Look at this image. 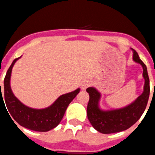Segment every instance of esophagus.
<instances>
[{"instance_id": "34e87169", "label": "esophagus", "mask_w": 155, "mask_h": 155, "mask_svg": "<svg viewBox=\"0 0 155 155\" xmlns=\"http://www.w3.org/2000/svg\"><path fill=\"white\" fill-rule=\"evenodd\" d=\"M92 82L90 80V79H85V80L83 81V83L81 84V87L83 90H86V88H88L89 86L91 85Z\"/></svg>"}]
</instances>
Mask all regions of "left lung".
<instances>
[{
    "label": "left lung",
    "mask_w": 155,
    "mask_h": 155,
    "mask_svg": "<svg viewBox=\"0 0 155 155\" xmlns=\"http://www.w3.org/2000/svg\"><path fill=\"white\" fill-rule=\"evenodd\" d=\"M133 51V60L141 65L144 79L143 91L133 103L123 108L103 110L99 107L101 94L94 87H89L86 92L90 95L87 105V117L92 126L102 134H113L124 131L134 125L145 110L150 95V82L147 67L135 50Z\"/></svg>",
    "instance_id": "1"
}]
</instances>
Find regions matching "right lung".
I'll use <instances>...</instances> for the list:
<instances>
[{
  "label": "right lung",
  "mask_w": 155,
  "mask_h": 155,
  "mask_svg": "<svg viewBox=\"0 0 155 155\" xmlns=\"http://www.w3.org/2000/svg\"><path fill=\"white\" fill-rule=\"evenodd\" d=\"M20 58L21 57L15 58L7 72L4 80L5 93L3 97L1 89V103H4L3 97L5 96V104L8 110L14 120L21 126L35 131H48L58 126L61 122L68 106L79 93L80 89L79 88L75 91L62 95L47 108L34 109L24 105L13 94L10 85L12 68L16 61ZM3 104H5V103Z\"/></svg>",
  "instance_id": "obj_1"
}]
</instances>
